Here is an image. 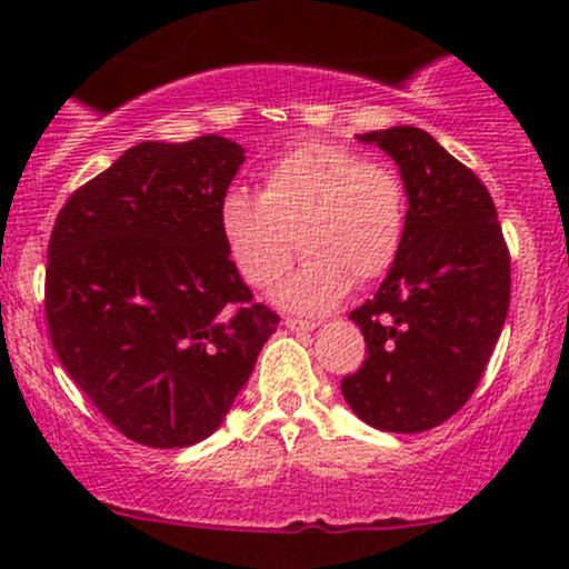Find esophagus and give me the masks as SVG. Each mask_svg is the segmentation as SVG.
<instances>
[{"label": "esophagus", "mask_w": 569, "mask_h": 569, "mask_svg": "<svg viewBox=\"0 0 569 569\" xmlns=\"http://www.w3.org/2000/svg\"><path fill=\"white\" fill-rule=\"evenodd\" d=\"M286 329L289 331H312L316 329V321H302V318H286Z\"/></svg>", "instance_id": "1"}]
</instances>
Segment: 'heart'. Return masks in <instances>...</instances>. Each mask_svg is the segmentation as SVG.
<instances>
[{
    "label": "heart",
    "instance_id": "obj_1",
    "mask_svg": "<svg viewBox=\"0 0 569 569\" xmlns=\"http://www.w3.org/2000/svg\"><path fill=\"white\" fill-rule=\"evenodd\" d=\"M219 238L253 289H267L293 259L305 262L276 299L297 312H326L352 283L385 276L407 234V189L393 168L356 149L302 141L262 173L259 194L230 189L219 202Z\"/></svg>",
    "mask_w": 569,
    "mask_h": 569
}]
</instances>
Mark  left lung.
Listing matches in <instances>:
<instances>
[{
  "instance_id": "obj_1",
  "label": "left lung",
  "mask_w": 569,
  "mask_h": 569,
  "mask_svg": "<svg viewBox=\"0 0 569 569\" xmlns=\"http://www.w3.org/2000/svg\"><path fill=\"white\" fill-rule=\"evenodd\" d=\"M396 160L407 234L388 278L350 312L369 358L342 380L348 407L388 433L455 415L485 375L511 299V259L487 187L433 136L396 126L358 136Z\"/></svg>"
}]
</instances>
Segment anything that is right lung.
<instances>
[{"label":"right lung","instance_id":"obj_1","mask_svg":"<svg viewBox=\"0 0 569 569\" xmlns=\"http://www.w3.org/2000/svg\"><path fill=\"white\" fill-rule=\"evenodd\" d=\"M243 160L221 136L141 141L71 194L50 234L53 348L93 407L143 447L208 439L278 329L219 238V202Z\"/></svg>","mask_w":569,"mask_h":569}]
</instances>
